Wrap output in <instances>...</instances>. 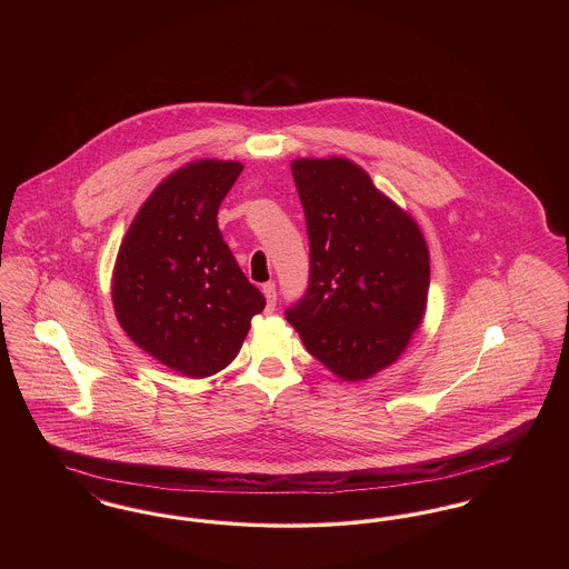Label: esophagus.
I'll list each match as a JSON object with an SVG mask.
<instances>
[{"instance_id":"obj_1","label":"esophagus","mask_w":569,"mask_h":569,"mask_svg":"<svg viewBox=\"0 0 569 569\" xmlns=\"http://www.w3.org/2000/svg\"><path fill=\"white\" fill-rule=\"evenodd\" d=\"M262 292H264V297H267V309L272 311L274 305H277V288H274V283H272V281L264 283V286H262Z\"/></svg>"}]
</instances>
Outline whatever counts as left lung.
Wrapping results in <instances>:
<instances>
[{
    "instance_id": "1",
    "label": "left lung",
    "mask_w": 569,
    "mask_h": 569,
    "mask_svg": "<svg viewBox=\"0 0 569 569\" xmlns=\"http://www.w3.org/2000/svg\"><path fill=\"white\" fill-rule=\"evenodd\" d=\"M292 177L309 237V281L286 320L332 373L371 378L422 322L429 249L416 221L350 160H297Z\"/></svg>"
}]
</instances>
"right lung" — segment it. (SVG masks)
I'll use <instances>...</instances> for the list:
<instances>
[{"label": "right lung", "mask_w": 569, "mask_h": 569, "mask_svg": "<svg viewBox=\"0 0 569 569\" xmlns=\"http://www.w3.org/2000/svg\"><path fill=\"white\" fill-rule=\"evenodd\" d=\"M241 170L239 162L202 160L172 172L140 207L112 272L121 328L188 378L228 367L267 305L217 226Z\"/></svg>", "instance_id": "add662e5"}]
</instances>
